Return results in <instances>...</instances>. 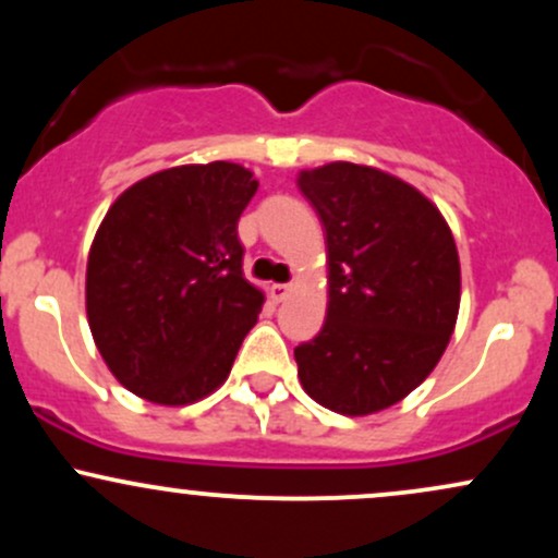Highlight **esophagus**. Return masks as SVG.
Returning a JSON list of instances; mask_svg holds the SVG:
<instances>
[{"label": "esophagus", "mask_w": 558, "mask_h": 558, "mask_svg": "<svg viewBox=\"0 0 558 558\" xmlns=\"http://www.w3.org/2000/svg\"><path fill=\"white\" fill-rule=\"evenodd\" d=\"M291 291H293V286H288V283H275L270 288V293H272L275 301H286L288 296H291Z\"/></svg>", "instance_id": "obj_1"}]
</instances>
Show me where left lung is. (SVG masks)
Wrapping results in <instances>:
<instances>
[{"label": "left lung", "instance_id": "8db88e82", "mask_svg": "<svg viewBox=\"0 0 558 558\" xmlns=\"http://www.w3.org/2000/svg\"><path fill=\"white\" fill-rule=\"evenodd\" d=\"M328 243V317L293 349L301 386L349 417L380 412L433 373L459 315V254L438 207L354 162L299 175Z\"/></svg>", "mask_w": 558, "mask_h": 558}]
</instances>
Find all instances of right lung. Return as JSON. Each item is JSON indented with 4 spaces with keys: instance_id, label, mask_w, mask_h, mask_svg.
Returning a JSON list of instances; mask_svg holds the SVG:
<instances>
[{
    "instance_id": "add662e5",
    "label": "right lung",
    "mask_w": 558,
    "mask_h": 558,
    "mask_svg": "<svg viewBox=\"0 0 558 558\" xmlns=\"http://www.w3.org/2000/svg\"><path fill=\"white\" fill-rule=\"evenodd\" d=\"M233 162L170 168L118 196L88 252L86 312L131 393L183 407L226 383L265 293L243 278L239 217L257 194Z\"/></svg>"
}]
</instances>
